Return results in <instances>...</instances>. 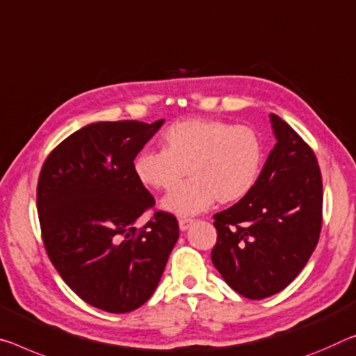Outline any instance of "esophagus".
<instances>
[{
    "mask_svg": "<svg viewBox=\"0 0 356 356\" xmlns=\"http://www.w3.org/2000/svg\"><path fill=\"white\" fill-rule=\"evenodd\" d=\"M191 225H193V220L191 218H180L179 220V228L180 231H187Z\"/></svg>",
    "mask_w": 356,
    "mask_h": 356,
    "instance_id": "1",
    "label": "esophagus"
}]
</instances>
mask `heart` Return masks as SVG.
Segmentation results:
<instances>
[{"instance_id": "b5f03b06", "label": "heart", "mask_w": 356, "mask_h": 356, "mask_svg": "<svg viewBox=\"0 0 356 356\" xmlns=\"http://www.w3.org/2000/svg\"><path fill=\"white\" fill-rule=\"evenodd\" d=\"M264 147L249 127L207 118H190L169 127L161 152H143L134 160V176L144 187L171 190L187 171L190 180L161 200V209L190 217L218 204L244 200L261 174Z\"/></svg>"}]
</instances>
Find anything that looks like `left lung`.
Returning a JSON list of instances; mask_svg holds the SVG:
<instances>
[{"mask_svg": "<svg viewBox=\"0 0 356 356\" xmlns=\"http://www.w3.org/2000/svg\"><path fill=\"white\" fill-rule=\"evenodd\" d=\"M259 179L244 200L213 216V266L249 300L273 296L291 284L315 250L321 229L323 188L312 149L279 115Z\"/></svg>", "mask_w": 356, "mask_h": 356, "instance_id": "8db88e82", "label": "left lung"}]
</instances>
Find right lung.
I'll return each mask as SVG.
<instances>
[{"mask_svg": "<svg viewBox=\"0 0 356 356\" xmlns=\"http://www.w3.org/2000/svg\"><path fill=\"white\" fill-rule=\"evenodd\" d=\"M163 123H92L55 147L39 174V223L50 261L79 298L106 312L143 306L179 239L168 212L134 227L155 206L134 176V158Z\"/></svg>", "mask_w": 356, "mask_h": 356, "instance_id": "obj_1", "label": "right lung"}]
</instances>
